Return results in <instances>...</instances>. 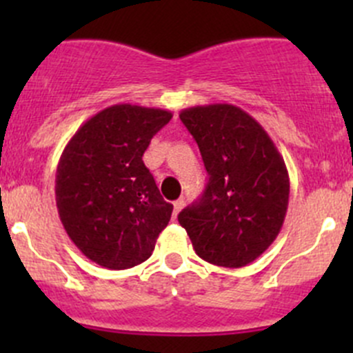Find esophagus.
<instances>
[{"label":"esophagus","instance_id":"1","mask_svg":"<svg viewBox=\"0 0 353 353\" xmlns=\"http://www.w3.org/2000/svg\"><path fill=\"white\" fill-rule=\"evenodd\" d=\"M183 208H184V199H176V201H174V215L177 216V213H179Z\"/></svg>","mask_w":353,"mask_h":353}]
</instances>
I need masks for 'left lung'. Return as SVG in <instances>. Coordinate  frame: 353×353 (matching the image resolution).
<instances>
[{
	"label": "left lung",
	"instance_id": "obj_1",
	"mask_svg": "<svg viewBox=\"0 0 353 353\" xmlns=\"http://www.w3.org/2000/svg\"><path fill=\"white\" fill-rule=\"evenodd\" d=\"M208 172L203 196L177 215L201 259L225 268L254 261L287 215L288 172L261 124L232 104L181 110Z\"/></svg>",
	"mask_w": 353,
	"mask_h": 353
}]
</instances>
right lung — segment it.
I'll use <instances>...</instances> for the list:
<instances>
[{
  "label": "right lung",
  "mask_w": 353,
  "mask_h": 353,
  "mask_svg": "<svg viewBox=\"0 0 353 353\" xmlns=\"http://www.w3.org/2000/svg\"><path fill=\"white\" fill-rule=\"evenodd\" d=\"M172 117L116 104L85 121L56 170V206L70 239L90 261L126 270L147 261L174 206L163 201L143 154Z\"/></svg>",
  "instance_id": "right-lung-1"
}]
</instances>
